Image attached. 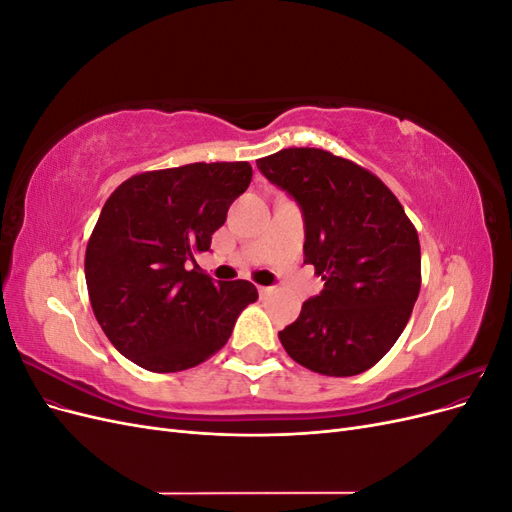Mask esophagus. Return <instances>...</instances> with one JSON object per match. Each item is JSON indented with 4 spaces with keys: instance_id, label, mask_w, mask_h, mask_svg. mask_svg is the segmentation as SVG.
<instances>
[{
    "instance_id": "obj_1",
    "label": "esophagus",
    "mask_w": 512,
    "mask_h": 512,
    "mask_svg": "<svg viewBox=\"0 0 512 512\" xmlns=\"http://www.w3.org/2000/svg\"><path fill=\"white\" fill-rule=\"evenodd\" d=\"M258 294H260V299H267L273 294V288L271 286H258Z\"/></svg>"
}]
</instances>
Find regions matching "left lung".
<instances>
[{"instance_id": "1", "label": "left lung", "mask_w": 512, "mask_h": 512, "mask_svg": "<svg viewBox=\"0 0 512 512\" xmlns=\"http://www.w3.org/2000/svg\"><path fill=\"white\" fill-rule=\"evenodd\" d=\"M256 164L299 203L303 262L324 280L280 331L282 346L316 374H363L393 348L421 290L414 224L374 173L331 151L290 147Z\"/></svg>"}]
</instances>
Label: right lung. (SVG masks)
Wrapping results in <instances>:
<instances>
[{
  "label": "right lung",
  "instance_id": "right-lung-1",
  "mask_svg": "<svg viewBox=\"0 0 512 512\" xmlns=\"http://www.w3.org/2000/svg\"><path fill=\"white\" fill-rule=\"evenodd\" d=\"M250 181L247 162H196L134 175L108 196L85 280L102 331L138 367L170 374L207 361L258 299L254 284H215L194 260Z\"/></svg>",
  "mask_w": 512,
  "mask_h": 512
}]
</instances>
